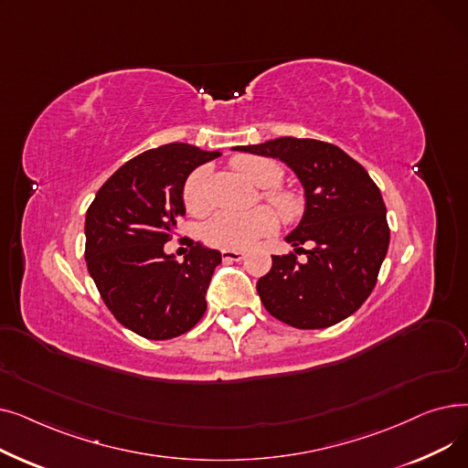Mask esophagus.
<instances>
[{
    "label": "esophagus",
    "instance_id": "obj_1",
    "mask_svg": "<svg viewBox=\"0 0 468 468\" xmlns=\"http://www.w3.org/2000/svg\"><path fill=\"white\" fill-rule=\"evenodd\" d=\"M221 258H224L226 261H240L244 258V254L237 252V250H221Z\"/></svg>",
    "mask_w": 468,
    "mask_h": 468
}]
</instances>
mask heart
Wrapping results in <instances>:
<instances>
[{"instance_id":"1","label":"heart","mask_w":468,"mask_h":468,"mask_svg":"<svg viewBox=\"0 0 468 468\" xmlns=\"http://www.w3.org/2000/svg\"><path fill=\"white\" fill-rule=\"evenodd\" d=\"M233 168L240 176L265 189V199L271 203L282 219L293 221L303 212V201L296 193L279 189L284 172L273 159L244 155L233 159ZM208 172L197 168L184 184V205L193 216H205L210 210L207 191ZM279 226V216L267 207H258L249 212H218L203 228V237L208 244L224 250H247L261 239L271 235Z\"/></svg>"}]
</instances>
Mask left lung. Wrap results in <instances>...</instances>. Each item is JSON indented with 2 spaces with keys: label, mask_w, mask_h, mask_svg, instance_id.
I'll return each mask as SVG.
<instances>
[{
  "label": "left lung",
  "mask_w": 468,
  "mask_h": 468,
  "mask_svg": "<svg viewBox=\"0 0 468 468\" xmlns=\"http://www.w3.org/2000/svg\"><path fill=\"white\" fill-rule=\"evenodd\" d=\"M233 150L286 163L303 186L305 210L286 240L306 260L273 256L256 288L263 307L302 330L328 328L370 296L388 249L387 208L366 168L341 147L282 136Z\"/></svg>",
  "instance_id": "1"
}]
</instances>
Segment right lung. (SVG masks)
I'll return each mask as SVG.
<instances>
[{
	"label": "right lung",
	"instance_id": "add662e5",
	"mask_svg": "<svg viewBox=\"0 0 468 468\" xmlns=\"http://www.w3.org/2000/svg\"><path fill=\"white\" fill-rule=\"evenodd\" d=\"M219 155L182 142L147 150L115 170L87 210L89 273L117 321L142 337L182 335L207 311L221 254L189 240V252L178 261L165 252V242L186 214L187 176Z\"/></svg>",
	"mask_w": 468,
	"mask_h": 468
}]
</instances>
